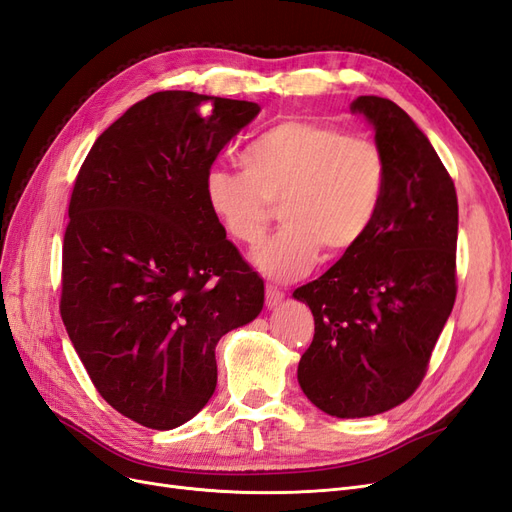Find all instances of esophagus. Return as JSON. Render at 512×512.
Returning a JSON list of instances; mask_svg holds the SVG:
<instances>
[{
    "instance_id": "esophagus-1",
    "label": "esophagus",
    "mask_w": 512,
    "mask_h": 512,
    "mask_svg": "<svg viewBox=\"0 0 512 512\" xmlns=\"http://www.w3.org/2000/svg\"><path fill=\"white\" fill-rule=\"evenodd\" d=\"M282 299H284V292L277 288V286H271V284H267V297H265V301H267V307H277L282 303Z\"/></svg>"
}]
</instances>
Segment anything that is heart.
<instances>
[{"label":"heart","instance_id":"1","mask_svg":"<svg viewBox=\"0 0 512 512\" xmlns=\"http://www.w3.org/2000/svg\"><path fill=\"white\" fill-rule=\"evenodd\" d=\"M243 170L209 168L205 200L228 235L256 247L273 207L284 228L254 256L275 280L312 271L320 250L342 256L374 226L386 188L378 145L312 119H288L258 134L241 153Z\"/></svg>","mask_w":512,"mask_h":512}]
</instances>
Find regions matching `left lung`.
<instances>
[{
    "label": "left lung",
    "instance_id": "1",
    "mask_svg": "<svg viewBox=\"0 0 512 512\" xmlns=\"http://www.w3.org/2000/svg\"><path fill=\"white\" fill-rule=\"evenodd\" d=\"M350 111L374 128L386 160L382 205L354 250L292 292L316 324L299 384L337 418L404 404L425 376L457 294V194L436 149L391 100L361 96Z\"/></svg>",
    "mask_w": 512,
    "mask_h": 512
}]
</instances>
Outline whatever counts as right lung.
I'll use <instances>...</instances> for the list:
<instances>
[{
	"label": "right lung",
	"instance_id": "add662e5",
	"mask_svg": "<svg viewBox=\"0 0 512 512\" xmlns=\"http://www.w3.org/2000/svg\"><path fill=\"white\" fill-rule=\"evenodd\" d=\"M258 113L158 91L98 136L76 177L61 320L98 393L138 425L175 429L203 410L220 337L265 303L205 200L207 170Z\"/></svg>",
	"mask_w": 512,
	"mask_h": 512
}]
</instances>
